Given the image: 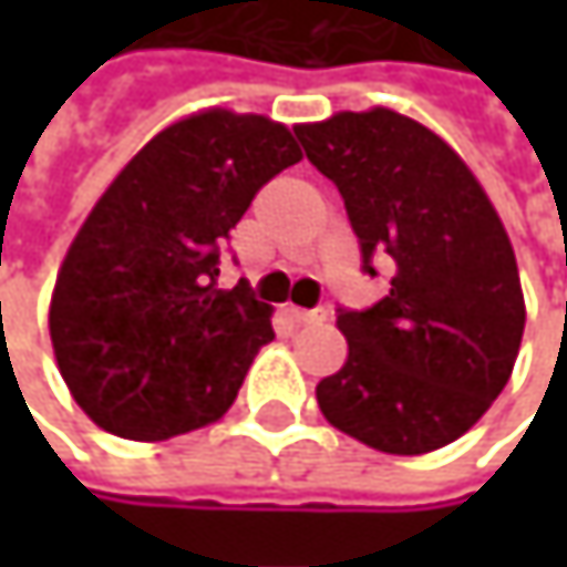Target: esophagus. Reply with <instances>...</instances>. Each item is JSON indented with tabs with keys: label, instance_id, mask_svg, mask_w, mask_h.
<instances>
[{
	"label": "esophagus",
	"instance_id": "1",
	"mask_svg": "<svg viewBox=\"0 0 567 567\" xmlns=\"http://www.w3.org/2000/svg\"><path fill=\"white\" fill-rule=\"evenodd\" d=\"M285 315L295 321V324H318V321H324L328 318V311L324 308H315V311H305V308H285Z\"/></svg>",
	"mask_w": 567,
	"mask_h": 567
}]
</instances>
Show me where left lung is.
Returning a JSON list of instances; mask_svg holds the SVG:
<instances>
[{"label":"left lung","instance_id":"1","mask_svg":"<svg viewBox=\"0 0 567 567\" xmlns=\"http://www.w3.org/2000/svg\"><path fill=\"white\" fill-rule=\"evenodd\" d=\"M295 137L344 196L364 269L394 262L374 308L338 311L348 361L315 388L318 406L371 450L433 453L509 384L525 331L509 233L463 157L406 114L341 111Z\"/></svg>","mask_w":567,"mask_h":567}]
</instances>
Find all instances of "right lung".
Wrapping results in <instances>:
<instances>
[{
  "label": "right lung",
  "instance_id": "add662e5",
  "mask_svg": "<svg viewBox=\"0 0 567 567\" xmlns=\"http://www.w3.org/2000/svg\"><path fill=\"white\" fill-rule=\"evenodd\" d=\"M301 151L262 114L206 107L151 137L101 193L58 269L49 331L74 403L141 443L216 423L272 308L216 288L219 246Z\"/></svg>",
  "mask_w": 567,
  "mask_h": 567
}]
</instances>
